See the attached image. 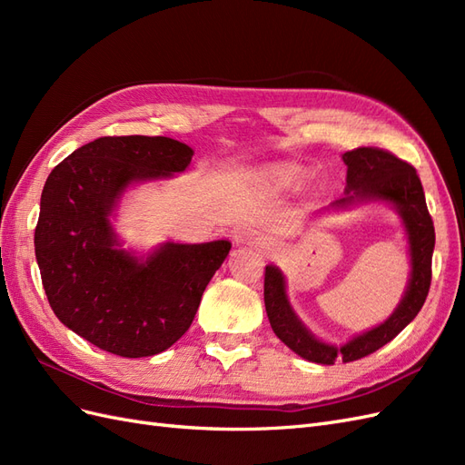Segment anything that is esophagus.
Here are the masks:
<instances>
[{"mask_svg": "<svg viewBox=\"0 0 465 465\" xmlns=\"http://www.w3.org/2000/svg\"><path fill=\"white\" fill-rule=\"evenodd\" d=\"M256 244H258V246H262V248H265V246H267V242H265V241H262V238H256Z\"/></svg>", "mask_w": 465, "mask_h": 465, "instance_id": "esophagus-1", "label": "esophagus"}]
</instances>
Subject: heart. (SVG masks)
Instances as JSON below:
<instances>
[{
    "label": "heart",
    "instance_id": "1",
    "mask_svg": "<svg viewBox=\"0 0 465 465\" xmlns=\"http://www.w3.org/2000/svg\"><path fill=\"white\" fill-rule=\"evenodd\" d=\"M265 180L277 190H294L302 184L304 171L294 164H277L267 171Z\"/></svg>",
    "mask_w": 465,
    "mask_h": 465
}]
</instances>
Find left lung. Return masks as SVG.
<instances>
[{
    "instance_id": "obj_1",
    "label": "left lung",
    "mask_w": 465,
    "mask_h": 465,
    "mask_svg": "<svg viewBox=\"0 0 465 465\" xmlns=\"http://www.w3.org/2000/svg\"><path fill=\"white\" fill-rule=\"evenodd\" d=\"M343 163L347 164L345 195L333 202L331 207L343 209L372 200L388 202L396 207L405 224L407 241H410L411 279L401 302L386 322L353 337L345 345L335 347L320 341L304 328L289 304L283 273L275 265H265L263 302L272 330L294 353L318 364H333L335 359H341L343 362L359 361L390 343L423 308L432 277L434 224L415 168L398 159L396 154L378 147L347 151L343 153Z\"/></svg>"
}]
</instances>
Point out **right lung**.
<instances>
[{
    "label": "right lung",
    "mask_w": 465,
    "mask_h": 465,
    "mask_svg": "<svg viewBox=\"0 0 465 465\" xmlns=\"http://www.w3.org/2000/svg\"><path fill=\"white\" fill-rule=\"evenodd\" d=\"M192 147L171 137H98L50 173L35 252L54 314L120 357L163 353L192 326L229 241L164 242L147 260L120 248L110 215L130 184L186 171Z\"/></svg>",
    "instance_id": "add662e5"
}]
</instances>
